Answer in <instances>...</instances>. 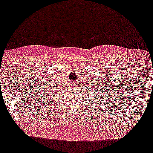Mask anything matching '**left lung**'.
<instances>
[{
	"label": "left lung",
	"mask_w": 153,
	"mask_h": 153,
	"mask_svg": "<svg viewBox=\"0 0 153 153\" xmlns=\"http://www.w3.org/2000/svg\"><path fill=\"white\" fill-rule=\"evenodd\" d=\"M99 89H100V90H101V91H101V93H100V100H102V96H103V95H104L103 94H102V93H103V91H102V88H100V87H99V86H98V85H97V87L94 88V90H93V91H92L91 93H93L94 92H95V93L92 94V95H93V97H94V95H96V93H97V92H98V91H96V90H97H97H99ZM99 100V99H98V97H97L95 98V100Z\"/></svg>",
	"instance_id": "1"
}]
</instances>
